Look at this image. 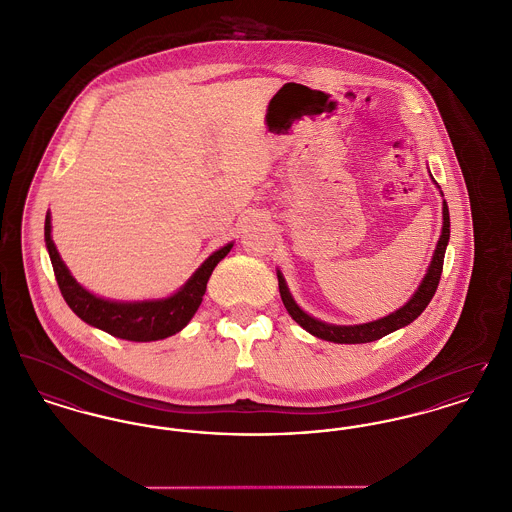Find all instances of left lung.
Here are the masks:
<instances>
[{
	"mask_svg": "<svg viewBox=\"0 0 512 512\" xmlns=\"http://www.w3.org/2000/svg\"><path fill=\"white\" fill-rule=\"evenodd\" d=\"M442 236L436 243L434 249L433 261L431 267L427 271V275L423 278L419 290L413 294V298L399 308L394 314L388 317H382L378 321H370V323H362V325H329L323 321H317L312 315L306 314L304 310L298 308V304L292 300L286 282L282 275L278 273V290H280V298L284 308L288 310V314L292 315V319L302 325L308 333H312L319 339L325 341H333V343H347V345H354V343H370V341H378L382 337H386L388 333H392L399 327L409 325L413 319H417L419 315L425 312V308L429 306V302L433 300L434 292L438 288L440 282V275H442V265H444V251L450 239V214H448V204L446 200L442 202Z\"/></svg>",
	"mask_w": 512,
	"mask_h": 512,
	"instance_id": "1",
	"label": "left lung"
}]
</instances>
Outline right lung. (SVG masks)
<instances>
[{"mask_svg": "<svg viewBox=\"0 0 512 512\" xmlns=\"http://www.w3.org/2000/svg\"><path fill=\"white\" fill-rule=\"evenodd\" d=\"M44 241L48 247V255L52 261V269L56 275L58 288L72 308V312L81 317L85 323L107 331L109 335L126 339V341H158L179 333L195 315L206 292V282L212 275L214 267L230 253L234 243L212 253L198 269L189 282L173 296L165 300L152 302H109L93 296L83 286H79L76 278L70 275L64 261L60 259L56 245L50 237V214L44 220Z\"/></svg>", "mask_w": 512, "mask_h": 512, "instance_id": "add662e5", "label": "right lung"}]
</instances>
